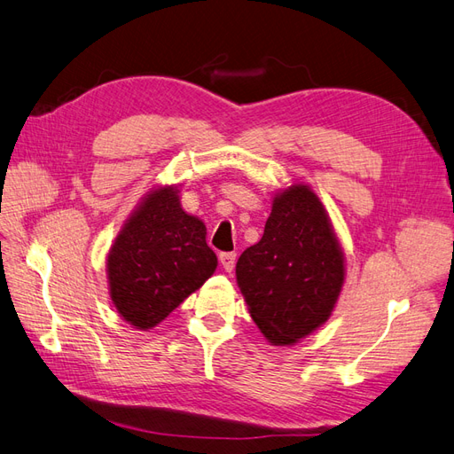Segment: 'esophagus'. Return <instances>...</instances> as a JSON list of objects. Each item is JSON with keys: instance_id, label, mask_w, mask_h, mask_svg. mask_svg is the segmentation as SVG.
I'll return each mask as SVG.
<instances>
[{"instance_id": "esophagus-1", "label": "esophagus", "mask_w": 454, "mask_h": 454, "mask_svg": "<svg viewBox=\"0 0 454 454\" xmlns=\"http://www.w3.org/2000/svg\"><path fill=\"white\" fill-rule=\"evenodd\" d=\"M219 262H222L223 269L227 273H231L235 269V262H237V254L235 252H223L219 254Z\"/></svg>"}]
</instances>
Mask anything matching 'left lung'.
<instances>
[{
  "mask_svg": "<svg viewBox=\"0 0 454 454\" xmlns=\"http://www.w3.org/2000/svg\"><path fill=\"white\" fill-rule=\"evenodd\" d=\"M346 280V255L317 192L305 183L273 194L260 242L237 262V285L271 346L308 338L333 315Z\"/></svg>",
  "mask_w": 454,
  "mask_h": 454,
  "instance_id": "1",
  "label": "left lung"
}]
</instances>
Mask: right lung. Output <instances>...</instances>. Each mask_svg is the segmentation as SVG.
Returning a JSON list of instances; mask_svg holds the SVG:
<instances>
[{"instance_id": "right-lung-1", "label": "right lung", "mask_w": 454, "mask_h": 454, "mask_svg": "<svg viewBox=\"0 0 454 454\" xmlns=\"http://www.w3.org/2000/svg\"><path fill=\"white\" fill-rule=\"evenodd\" d=\"M179 192L181 185L146 192L106 254L110 300L143 333L160 325L217 267L204 222L183 210Z\"/></svg>"}]
</instances>
